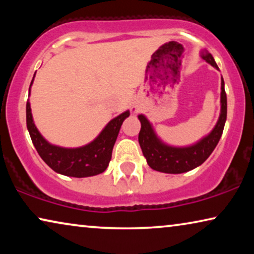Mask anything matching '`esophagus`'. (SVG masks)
Listing matches in <instances>:
<instances>
[{"label": "esophagus", "mask_w": 254, "mask_h": 254, "mask_svg": "<svg viewBox=\"0 0 254 254\" xmlns=\"http://www.w3.org/2000/svg\"><path fill=\"white\" fill-rule=\"evenodd\" d=\"M131 112H133V113H137V112H138V107H137V106H134L133 110H131Z\"/></svg>", "instance_id": "34e87169"}]
</instances>
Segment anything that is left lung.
<instances>
[{
    "label": "left lung",
    "instance_id": "1",
    "mask_svg": "<svg viewBox=\"0 0 254 254\" xmlns=\"http://www.w3.org/2000/svg\"><path fill=\"white\" fill-rule=\"evenodd\" d=\"M200 57L207 64L218 70L213 55L206 50L200 52ZM141 130L138 134V143L147 159L148 165L152 170L163 173H184L197 168L209 157L220 141L227 120V93L224 90V81H221V112L215 127L209 134L203 136L195 143L185 147H176L165 143L156 134L152 124L144 114H138Z\"/></svg>",
    "mask_w": 254,
    "mask_h": 254
}]
</instances>
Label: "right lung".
<instances>
[{
	"label": "right lung",
	"mask_w": 254,
	"mask_h": 254,
	"mask_svg": "<svg viewBox=\"0 0 254 254\" xmlns=\"http://www.w3.org/2000/svg\"><path fill=\"white\" fill-rule=\"evenodd\" d=\"M34 76L30 84L29 96ZM129 111L127 110L113 118L95 140L77 148H64L50 143L34 125L29 99L26 103V126L34 148L52 170L67 177L85 178L99 175L107 169L121 125L126 118L129 117Z\"/></svg>",
	"instance_id": "add662e5"
}]
</instances>
